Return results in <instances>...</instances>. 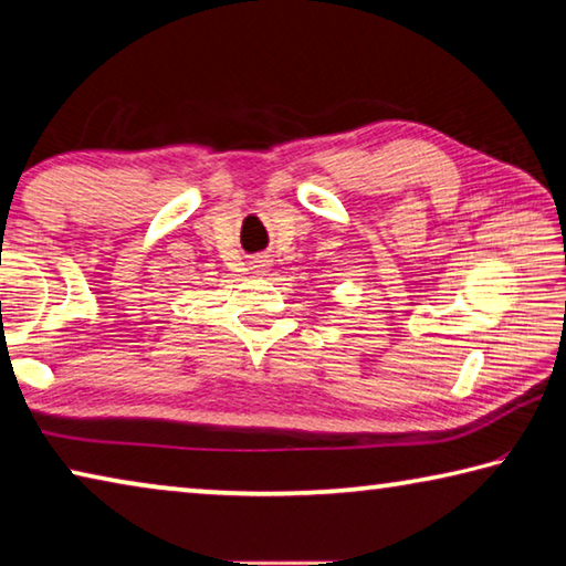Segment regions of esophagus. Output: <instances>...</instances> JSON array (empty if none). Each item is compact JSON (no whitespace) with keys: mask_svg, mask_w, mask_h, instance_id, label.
Instances as JSON below:
<instances>
[{"mask_svg":"<svg viewBox=\"0 0 566 566\" xmlns=\"http://www.w3.org/2000/svg\"><path fill=\"white\" fill-rule=\"evenodd\" d=\"M268 265H271V261H268V255L253 258V263H250V268H253V271H255L258 275H263V273L268 271Z\"/></svg>","mask_w":566,"mask_h":566,"instance_id":"34e87169","label":"esophagus"}]
</instances>
